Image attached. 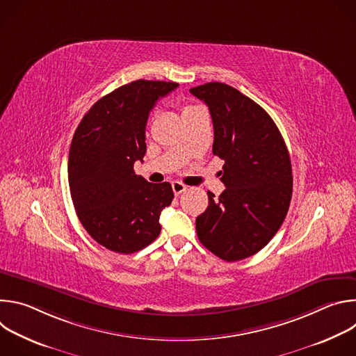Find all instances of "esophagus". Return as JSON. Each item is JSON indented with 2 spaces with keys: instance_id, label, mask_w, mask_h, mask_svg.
I'll list each match as a JSON object with an SVG mask.
<instances>
[{
  "instance_id": "esophagus-1",
  "label": "esophagus",
  "mask_w": 356,
  "mask_h": 356,
  "mask_svg": "<svg viewBox=\"0 0 356 356\" xmlns=\"http://www.w3.org/2000/svg\"><path fill=\"white\" fill-rule=\"evenodd\" d=\"M172 188H173L175 195H179V194H181L183 191H186L187 187H186L183 183H180V181H175V183H172Z\"/></svg>"
}]
</instances>
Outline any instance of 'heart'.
<instances>
[{
    "label": "heart",
    "instance_id": "obj_1",
    "mask_svg": "<svg viewBox=\"0 0 356 356\" xmlns=\"http://www.w3.org/2000/svg\"><path fill=\"white\" fill-rule=\"evenodd\" d=\"M198 110H201V108H200V107H197V106H193V104H184V106H183V108H181V115H183V117H186V115L193 114V113H195V111H198Z\"/></svg>",
    "mask_w": 356,
    "mask_h": 356
}]
</instances>
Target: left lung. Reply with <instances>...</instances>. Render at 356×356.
I'll list each match as a JSON object with an SVG mask.
<instances>
[{
	"instance_id": "obj_1",
	"label": "left lung",
	"mask_w": 356,
	"mask_h": 356,
	"mask_svg": "<svg viewBox=\"0 0 356 356\" xmlns=\"http://www.w3.org/2000/svg\"><path fill=\"white\" fill-rule=\"evenodd\" d=\"M207 104L214 127L213 154L225 163V190L209 191V207L195 220L200 242L235 262L255 255L279 231L289 211L293 177L286 143L270 115L224 83L190 88Z\"/></svg>"
}]
</instances>
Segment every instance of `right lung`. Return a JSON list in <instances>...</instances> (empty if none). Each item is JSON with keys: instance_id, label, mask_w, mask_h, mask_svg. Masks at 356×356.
<instances>
[{"instance_id": "right-lung-1", "label": "right lung", "mask_w": 356, "mask_h": 356, "mask_svg": "<svg viewBox=\"0 0 356 356\" xmlns=\"http://www.w3.org/2000/svg\"><path fill=\"white\" fill-rule=\"evenodd\" d=\"M177 86L152 80L121 86L99 98L74 132L67 168L73 204L91 238L113 252H138L161 234L172 186L136 176L134 163L146 154L149 113Z\"/></svg>"}]
</instances>
